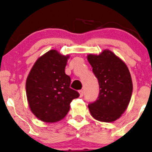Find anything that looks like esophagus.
Returning a JSON list of instances; mask_svg holds the SVG:
<instances>
[{
    "label": "esophagus",
    "instance_id": "esophagus-1",
    "mask_svg": "<svg viewBox=\"0 0 152 152\" xmlns=\"http://www.w3.org/2000/svg\"><path fill=\"white\" fill-rule=\"evenodd\" d=\"M79 92V94H80V96L81 97L83 96V95H84V91H83V90H80Z\"/></svg>",
    "mask_w": 152,
    "mask_h": 152
}]
</instances>
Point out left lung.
<instances>
[{
  "instance_id": "left-lung-1",
  "label": "left lung",
  "mask_w": 152,
  "mask_h": 152,
  "mask_svg": "<svg viewBox=\"0 0 152 152\" xmlns=\"http://www.w3.org/2000/svg\"><path fill=\"white\" fill-rule=\"evenodd\" d=\"M88 60L99 85L98 98L88 104L90 112L99 121H115L131 100L133 85L130 72L120 58L107 50L99 56L90 54Z\"/></svg>"
}]
</instances>
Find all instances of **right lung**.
I'll return each mask as SVG.
<instances>
[{"instance_id":"right-lung-1","label":"right lung","mask_w":152,"mask_h":152,"mask_svg":"<svg viewBox=\"0 0 152 152\" xmlns=\"http://www.w3.org/2000/svg\"><path fill=\"white\" fill-rule=\"evenodd\" d=\"M55 50L35 61L26 82L29 107L40 120L55 123L64 118L70 104L79 94L70 88L71 79L64 72L67 58Z\"/></svg>"}]
</instances>
